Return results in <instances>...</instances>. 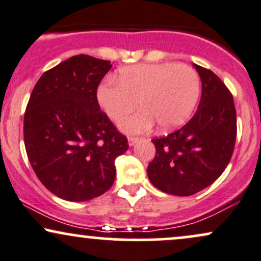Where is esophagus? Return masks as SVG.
Listing matches in <instances>:
<instances>
[{"instance_id": "obj_1", "label": "esophagus", "mask_w": 261, "mask_h": 261, "mask_svg": "<svg viewBox=\"0 0 261 261\" xmlns=\"http://www.w3.org/2000/svg\"><path fill=\"white\" fill-rule=\"evenodd\" d=\"M140 139L139 137H128V146H134L139 142Z\"/></svg>"}]
</instances>
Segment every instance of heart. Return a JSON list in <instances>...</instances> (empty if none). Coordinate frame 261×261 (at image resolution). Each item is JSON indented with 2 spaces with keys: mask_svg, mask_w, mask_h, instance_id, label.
Segmentation results:
<instances>
[{
  "mask_svg": "<svg viewBox=\"0 0 261 261\" xmlns=\"http://www.w3.org/2000/svg\"><path fill=\"white\" fill-rule=\"evenodd\" d=\"M118 80L100 85L97 99L113 120L135 109L140 99L142 109L119 121L120 130L126 134L147 133L155 121L162 130L181 126L199 100V74L187 65L128 66L120 70Z\"/></svg>",
  "mask_w": 261,
  "mask_h": 261,
  "instance_id": "1",
  "label": "heart"
}]
</instances>
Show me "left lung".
Here are the masks:
<instances>
[{
    "label": "left lung",
    "mask_w": 261,
    "mask_h": 261,
    "mask_svg": "<svg viewBox=\"0 0 261 261\" xmlns=\"http://www.w3.org/2000/svg\"><path fill=\"white\" fill-rule=\"evenodd\" d=\"M201 80V99L193 118L168 136L152 140L148 179L163 193L190 196L210 187L228 166L237 136L233 97L212 71L193 64Z\"/></svg>",
    "instance_id": "obj_1"
}]
</instances>
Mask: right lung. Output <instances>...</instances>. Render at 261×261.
<instances>
[{
	"label": "right lung",
	"mask_w": 261,
	"mask_h": 261,
	"mask_svg": "<svg viewBox=\"0 0 261 261\" xmlns=\"http://www.w3.org/2000/svg\"><path fill=\"white\" fill-rule=\"evenodd\" d=\"M110 61L76 55L46 71L24 114V145L35 174L67 201H88L112 188L127 139L100 112L97 89Z\"/></svg>",
	"instance_id": "obj_1"
}]
</instances>
